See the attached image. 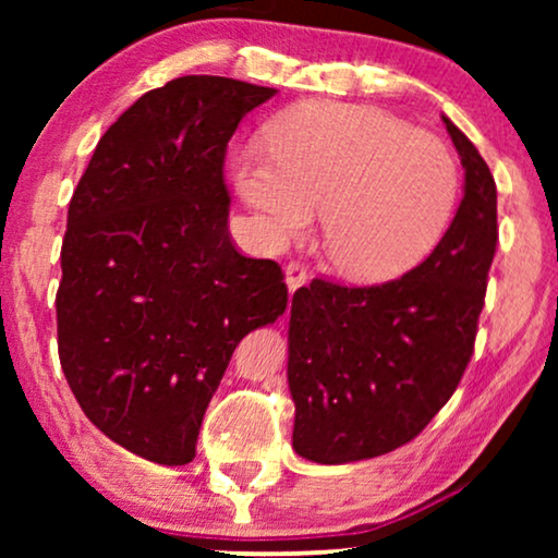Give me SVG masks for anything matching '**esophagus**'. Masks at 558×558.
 <instances>
[{
    "label": "esophagus",
    "mask_w": 558,
    "mask_h": 558,
    "mask_svg": "<svg viewBox=\"0 0 558 558\" xmlns=\"http://www.w3.org/2000/svg\"><path fill=\"white\" fill-rule=\"evenodd\" d=\"M284 281H287L289 294H294L296 289L307 284V266L300 264V262L287 264V269H284Z\"/></svg>",
    "instance_id": "34e87169"
}]
</instances>
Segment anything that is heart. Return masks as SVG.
I'll return each instance as SVG.
<instances>
[{
  "label": "heart",
  "instance_id": "b5f03b06",
  "mask_svg": "<svg viewBox=\"0 0 558 558\" xmlns=\"http://www.w3.org/2000/svg\"><path fill=\"white\" fill-rule=\"evenodd\" d=\"M231 167L271 243L300 235L323 208L327 256L357 281L414 269L437 246L460 195L445 142L357 104L294 106L274 121L269 147L235 149Z\"/></svg>",
  "mask_w": 558,
  "mask_h": 558
}]
</instances>
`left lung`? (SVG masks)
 I'll return each instance as SVG.
<instances>
[{
  "mask_svg": "<svg viewBox=\"0 0 558 558\" xmlns=\"http://www.w3.org/2000/svg\"><path fill=\"white\" fill-rule=\"evenodd\" d=\"M445 124L464 195L432 254L386 284L312 279L292 296L287 378L304 460L393 452L437 416L468 368L498 246V190L475 144Z\"/></svg>",
  "mask_w": 558,
  "mask_h": 558,
  "instance_id": "1",
  "label": "left lung"
}]
</instances>
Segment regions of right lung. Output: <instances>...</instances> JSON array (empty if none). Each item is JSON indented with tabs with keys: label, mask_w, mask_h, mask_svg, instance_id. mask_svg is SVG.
<instances>
[{
	"label": "right lung",
	"mask_w": 558,
	"mask_h": 558,
	"mask_svg": "<svg viewBox=\"0 0 558 558\" xmlns=\"http://www.w3.org/2000/svg\"><path fill=\"white\" fill-rule=\"evenodd\" d=\"M277 94L182 75L129 106L68 205L58 355L83 414L144 460L187 464L239 342L287 310L281 266L228 233L226 147Z\"/></svg>",
	"instance_id": "add662e5"
}]
</instances>
